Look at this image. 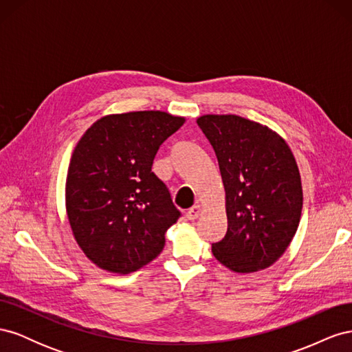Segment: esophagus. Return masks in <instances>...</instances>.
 <instances>
[{"instance_id": "34e87169", "label": "esophagus", "mask_w": 352, "mask_h": 352, "mask_svg": "<svg viewBox=\"0 0 352 352\" xmlns=\"http://www.w3.org/2000/svg\"><path fill=\"white\" fill-rule=\"evenodd\" d=\"M199 212H201V207H199V206H194L192 208H189V210H188V212H186V219L192 221V220L198 219Z\"/></svg>"}]
</instances>
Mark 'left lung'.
I'll list each match as a JSON object with an SVG mask.
<instances>
[{
	"mask_svg": "<svg viewBox=\"0 0 352 352\" xmlns=\"http://www.w3.org/2000/svg\"><path fill=\"white\" fill-rule=\"evenodd\" d=\"M216 153L226 190L228 232L211 245L228 269L252 273L286 251L300 225L301 176L289 146L257 122L235 114L197 120Z\"/></svg>",
	"mask_w": 352,
	"mask_h": 352,
	"instance_id": "8db88e82",
	"label": "left lung"
}]
</instances>
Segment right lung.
Listing matches in <instances>:
<instances>
[{"label":"right lung","instance_id":"add662e5","mask_svg":"<svg viewBox=\"0 0 352 352\" xmlns=\"http://www.w3.org/2000/svg\"><path fill=\"white\" fill-rule=\"evenodd\" d=\"M184 123L164 111L105 116L74 148L67 216L74 239L98 267L126 274L163 251L180 211L151 167L160 145Z\"/></svg>","mask_w":352,"mask_h":352}]
</instances>
